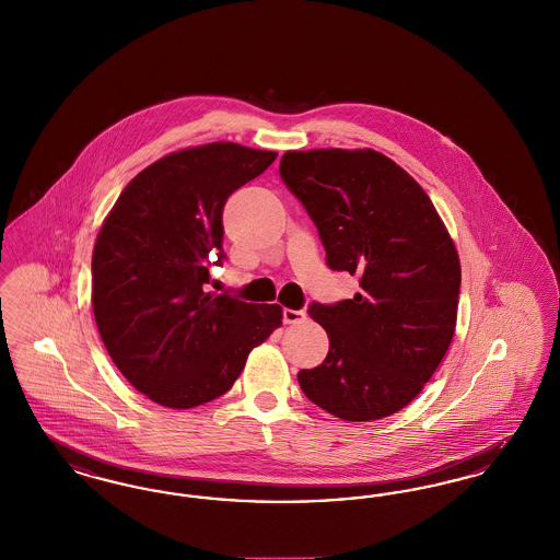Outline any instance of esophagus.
<instances>
[{"instance_id": "34e87169", "label": "esophagus", "mask_w": 560, "mask_h": 560, "mask_svg": "<svg viewBox=\"0 0 560 560\" xmlns=\"http://www.w3.org/2000/svg\"><path fill=\"white\" fill-rule=\"evenodd\" d=\"M282 317H284V324H301L305 322L307 314L303 310H284Z\"/></svg>"}]
</instances>
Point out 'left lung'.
I'll list each match as a JSON object with an SVG mask.
<instances>
[{
    "instance_id": "left-lung-1",
    "label": "left lung",
    "mask_w": 560,
    "mask_h": 560,
    "mask_svg": "<svg viewBox=\"0 0 560 560\" xmlns=\"http://www.w3.org/2000/svg\"><path fill=\"white\" fill-rule=\"evenodd\" d=\"M280 175L314 219L328 268L360 278L353 299L310 305L330 349L299 372L301 389L349 422L399 412L456 330L460 259L445 223L412 175L370 148L289 150Z\"/></svg>"
}]
</instances>
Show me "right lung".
I'll return each mask as SVG.
<instances>
[{
    "instance_id": "right-lung-1",
    "label": "right lung",
    "mask_w": 560,
    "mask_h": 560,
    "mask_svg": "<svg viewBox=\"0 0 560 560\" xmlns=\"http://www.w3.org/2000/svg\"><path fill=\"white\" fill-rule=\"evenodd\" d=\"M278 152L234 142L184 148L140 171L97 232L92 307L110 360L148 399L188 410L218 399L282 307L205 291L223 259V207Z\"/></svg>"
}]
</instances>
